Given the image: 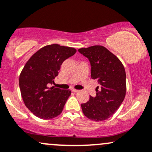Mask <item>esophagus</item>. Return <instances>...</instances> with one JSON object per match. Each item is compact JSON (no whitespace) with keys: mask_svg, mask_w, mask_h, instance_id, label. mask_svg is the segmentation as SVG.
Listing matches in <instances>:
<instances>
[{"mask_svg":"<svg viewBox=\"0 0 152 152\" xmlns=\"http://www.w3.org/2000/svg\"><path fill=\"white\" fill-rule=\"evenodd\" d=\"M71 91H73V92H74V93H76V92H78V91H79V90L72 89H71Z\"/></svg>","mask_w":152,"mask_h":152,"instance_id":"obj_1","label":"esophagus"}]
</instances>
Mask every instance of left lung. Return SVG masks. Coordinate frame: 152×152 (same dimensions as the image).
<instances>
[{
	"label": "left lung",
	"instance_id": "1",
	"mask_svg": "<svg viewBox=\"0 0 152 152\" xmlns=\"http://www.w3.org/2000/svg\"><path fill=\"white\" fill-rule=\"evenodd\" d=\"M81 54L89 59L91 77L97 80L96 96L81 104L84 115L94 121H102L115 113L124 100L126 74L120 60L106 48L100 45L81 48Z\"/></svg>",
	"mask_w": 152,
	"mask_h": 152
}]
</instances>
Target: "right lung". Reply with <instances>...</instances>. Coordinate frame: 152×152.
Here are the masks:
<instances>
[{
	"label": "right lung",
	"mask_w": 152,
	"mask_h": 152,
	"mask_svg": "<svg viewBox=\"0 0 152 152\" xmlns=\"http://www.w3.org/2000/svg\"><path fill=\"white\" fill-rule=\"evenodd\" d=\"M76 53L73 48L50 45L36 52L25 64L19 87L25 105L34 115L49 120L63 111L71 91L49 86L54 83L63 61Z\"/></svg>",
	"instance_id": "right-lung-1"
}]
</instances>
